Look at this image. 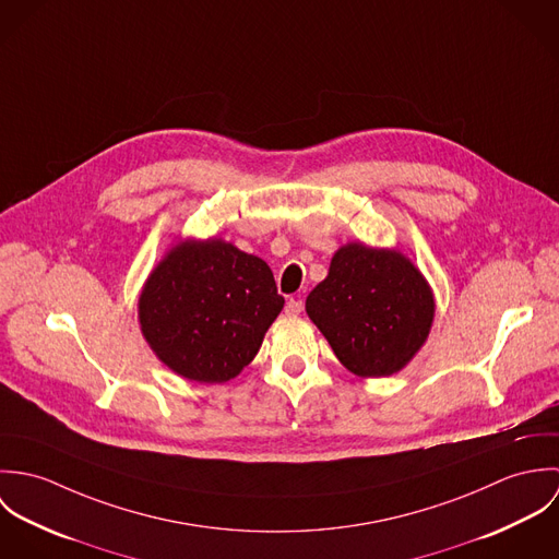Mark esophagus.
<instances>
[{
  "label": "esophagus",
  "instance_id": "34e87169",
  "mask_svg": "<svg viewBox=\"0 0 559 559\" xmlns=\"http://www.w3.org/2000/svg\"><path fill=\"white\" fill-rule=\"evenodd\" d=\"M288 317H299L304 312V301L299 297H290L286 301V310H284Z\"/></svg>",
  "mask_w": 559,
  "mask_h": 559
}]
</instances>
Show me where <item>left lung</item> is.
Instances as JSON below:
<instances>
[{
  "mask_svg": "<svg viewBox=\"0 0 559 559\" xmlns=\"http://www.w3.org/2000/svg\"><path fill=\"white\" fill-rule=\"evenodd\" d=\"M306 312L346 370L381 379L400 372L426 344L435 293L396 247L350 240L333 253Z\"/></svg>",
  "mask_w": 559,
  "mask_h": 559,
  "instance_id": "8db88e82",
  "label": "left lung"
}]
</instances>
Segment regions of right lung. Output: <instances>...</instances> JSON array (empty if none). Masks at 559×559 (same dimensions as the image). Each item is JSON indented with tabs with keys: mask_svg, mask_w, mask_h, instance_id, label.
<instances>
[{
	"mask_svg": "<svg viewBox=\"0 0 559 559\" xmlns=\"http://www.w3.org/2000/svg\"><path fill=\"white\" fill-rule=\"evenodd\" d=\"M282 308L262 258L217 237H180L146 277L138 320L160 364L211 385L251 364Z\"/></svg>",
	"mask_w": 559,
	"mask_h": 559,
	"instance_id": "right-lung-1",
	"label": "right lung"
}]
</instances>
